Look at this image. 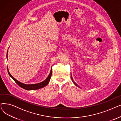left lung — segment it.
Wrapping results in <instances>:
<instances>
[{
    "mask_svg": "<svg viewBox=\"0 0 121 121\" xmlns=\"http://www.w3.org/2000/svg\"><path fill=\"white\" fill-rule=\"evenodd\" d=\"M71 78H72V81H73V83L74 84V85H76V86H78V87H79L78 86V85L77 84V83H75V82H74V81L73 80V78H72V75H71ZM80 88V87H79Z\"/></svg>",
    "mask_w": 121,
    "mask_h": 121,
    "instance_id": "left-lung-1",
    "label": "left lung"
}]
</instances>
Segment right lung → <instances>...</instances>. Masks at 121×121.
I'll list each match as a JSON object with an SVG mask.
<instances>
[{"label":"right lung","mask_w":121,"mask_h":121,"mask_svg":"<svg viewBox=\"0 0 121 121\" xmlns=\"http://www.w3.org/2000/svg\"><path fill=\"white\" fill-rule=\"evenodd\" d=\"M8 51L7 52V59L8 58ZM7 70H8V73H9V75L10 76V77L12 78V79H13L16 83L20 87H22V88L24 89L27 90H37V89H41L42 88H43L44 87L46 86L49 83V80L50 79L51 77H52V69H51L50 72L49 73V74L48 75V77L47 78L43 80V81L40 82V83H38L36 84H24L23 83H22V82H20L19 81L17 80L16 78H15L13 76L10 74L8 68H7Z\"/></svg>","instance_id":"1"}]
</instances>
